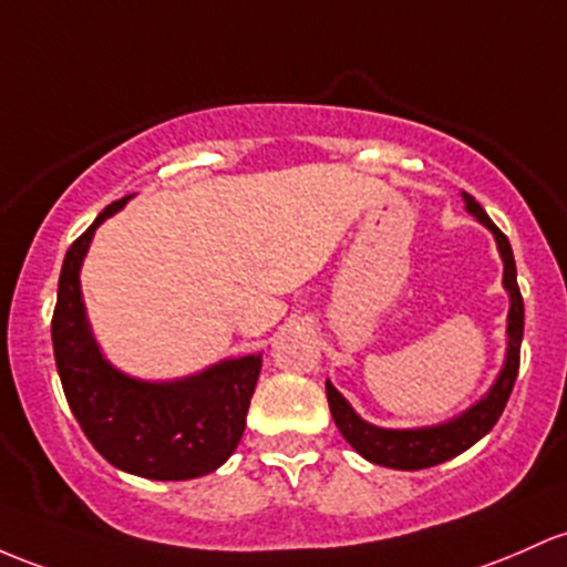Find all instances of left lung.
I'll return each instance as SVG.
<instances>
[{"instance_id": "1", "label": "left lung", "mask_w": 567, "mask_h": 567, "mask_svg": "<svg viewBox=\"0 0 567 567\" xmlns=\"http://www.w3.org/2000/svg\"><path fill=\"white\" fill-rule=\"evenodd\" d=\"M465 209L495 236L497 252L503 260V288L508 293V320H506V360L493 388L487 390L474 406L465 409L463 414L452 416V420L439 422V425L425 427H379L365 422L354 409L350 406L344 395L333 388L331 379L326 382L328 406H331L333 422L339 433L350 441V446L358 455H363L369 463L384 465V468L395 471H420L431 468V465L446 463V460L457 457L460 452L471 450L478 439H484L497 416L506 409L508 395H512L516 371H519V347H522V331H525V303H522L519 285H516V264L514 252L508 239L503 236L501 228L489 220L482 204L474 196L463 193Z\"/></svg>"}]
</instances>
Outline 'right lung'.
I'll return each instance as SVG.
<instances>
[{"mask_svg": "<svg viewBox=\"0 0 567 567\" xmlns=\"http://www.w3.org/2000/svg\"><path fill=\"white\" fill-rule=\"evenodd\" d=\"M128 198L112 202L66 250L51 322L55 369L74 420L107 463L155 482H185L234 455L264 354L220 360L169 382L128 377L104 358L85 315L80 269L96 228Z\"/></svg>", "mask_w": 567, "mask_h": 567, "instance_id": "right-lung-1", "label": "right lung"}]
</instances>
